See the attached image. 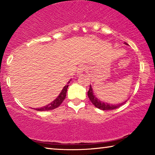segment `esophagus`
<instances>
[{"instance_id": "34e87169", "label": "esophagus", "mask_w": 155, "mask_h": 155, "mask_svg": "<svg viewBox=\"0 0 155 155\" xmlns=\"http://www.w3.org/2000/svg\"><path fill=\"white\" fill-rule=\"evenodd\" d=\"M85 71H87V67L84 65H80L79 68H78V69L77 71V73L78 74V75H80V73H83V72Z\"/></svg>"}]
</instances>
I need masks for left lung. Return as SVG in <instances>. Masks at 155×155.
I'll return each instance as SVG.
<instances>
[{"label":"left lung","instance_id":"1","mask_svg":"<svg viewBox=\"0 0 155 155\" xmlns=\"http://www.w3.org/2000/svg\"><path fill=\"white\" fill-rule=\"evenodd\" d=\"M125 44H127L126 43ZM87 95H88L89 99H90V100L91 101V102L94 105V107H96L97 108H98V109L101 110H103V111H105V110H113V109H117V108L120 107V106H122L124 103H126L127 101H126L125 102L118 104H110L103 102V101H100L99 99H97V97L94 96L91 85L90 87V90H89L87 92Z\"/></svg>","mask_w":155,"mask_h":155}]
</instances>
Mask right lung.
Masks as SVG:
<instances>
[{
  "mask_svg": "<svg viewBox=\"0 0 155 155\" xmlns=\"http://www.w3.org/2000/svg\"><path fill=\"white\" fill-rule=\"evenodd\" d=\"M70 82V81L68 82V84ZM68 87V84H66L64 87L63 88L62 91H61L60 94L58 95V97L52 101L51 103H50L49 104H47L46 106H44L43 107H41V108H38V109H36L35 110H37V111H50V110H53L54 109H56V108L58 107L59 106H60L62 102L64 100L65 97H66V92H67V89Z\"/></svg>",
  "mask_w": 155,
  "mask_h": 155,
  "instance_id": "obj_1",
  "label": "right lung"
}]
</instances>
